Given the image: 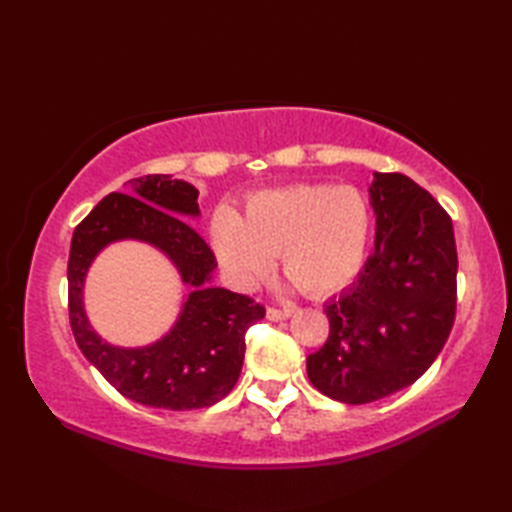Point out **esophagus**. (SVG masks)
<instances>
[{
    "label": "esophagus",
    "instance_id": "obj_1",
    "mask_svg": "<svg viewBox=\"0 0 512 512\" xmlns=\"http://www.w3.org/2000/svg\"><path fill=\"white\" fill-rule=\"evenodd\" d=\"M292 308H286V310H279V308H268L266 310V317H268V321H286V319H290L292 317Z\"/></svg>",
    "mask_w": 512,
    "mask_h": 512
}]
</instances>
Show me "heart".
Returning <instances> with one entry per match:
<instances>
[{
	"mask_svg": "<svg viewBox=\"0 0 512 512\" xmlns=\"http://www.w3.org/2000/svg\"><path fill=\"white\" fill-rule=\"evenodd\" d=\"M211 237L217 259L239 288H253L279 255L290 288L328 297L363 270L374 209L350 184H290L253 195L244 217L228 206L217 209Z\"/></svg>",
	"mask_w": 512,
	"mask_h": 512,
	"instance_id": "1",
	"label": "heart"
}]
</instances>
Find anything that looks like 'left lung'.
I'll use <instances>...</instances> for the list:
<instances>
[{"label": "left lung", "mask_w": 512, "mask_h": 512, "mask_svg": "<svg viewBox=\"0 0 512 512\" xmlns=\"http://www.w3.org/2000/svg\"><path fill=\"white\" fill-rule=\"evenodd\" d=\"M369 204L374 255L350 288L325 303L330 336L306 361L310 383L347 405L416 383L455 319L458 253L447 211L402 173H374Z\"/></svg>", "instance_id": "obj_1"}]
</instances>
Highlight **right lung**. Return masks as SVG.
<instances>
[{
  "label": "right lung",
  "instance_id": "right-lung-1",
  "mask_svg": "<svg viewBox=\"0 0 512 512\" xmlns=\"http://www.w3.org/2000/svg\"><path fill=\"white\" fill-rule=\"evenodd\" d=\"M74 228L68 262L70 323L76 345L116 391L138 405L187 411L222 400L242 372L244 334L264 308L244 295L213 286L211 248L189 224L198 220V189L165 173L125 182ZM132 238L160 249L179 270L185 299L177 321L140 348L105 342L84 312V279L110 243Z\"/></svg>",
  "mask_w": 512,
  "mask_h": 512
}]
</instances>
